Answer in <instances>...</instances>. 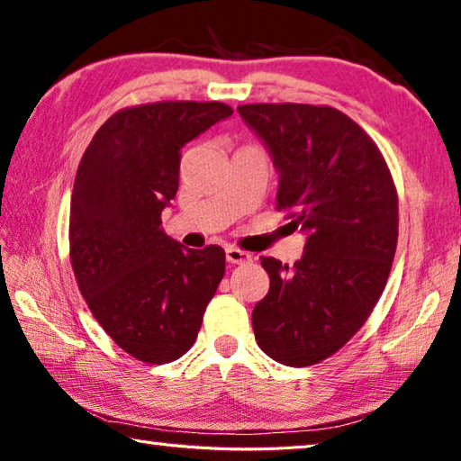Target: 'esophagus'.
<instances>
[{
    "label": "esophagus",
    "mask_w": 461,
    "mask_h": 461,
    "mask_svg": "<svg viewBox=\"0 0 461 461\" xmlns=\"http://www.w3.org/2000/svg\"><path fill=\"white\" fill-rule=\"evenodd\" d=\"M225 258H228L230 264H244V262L252 260V256H249L248 252H244V249L228 246V248H225Z\"/></svg>",
    "instance_id": "34e87169"
}]
</instances>
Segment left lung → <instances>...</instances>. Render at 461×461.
<instances>
[{
  "label": "left lung",
  "instance_id": "1",
  "mask_svg": "<svg viewBox=\"0 0 461 461\" xmlns=\"http://www.w3.org/2000/svg\"><path fill=\"white\" fill-rule=\"evenodd\" d=\"M238 112L272 154L278 212L307 236L294 267L260 256L270 288L252 313L256 341L280 364L313 366L354 338L384 291L399 240L396 186L374 140L339 109Z\"/></svg>",
  "mask_w": 461,
  "mask_h": 461
}]
</instances>
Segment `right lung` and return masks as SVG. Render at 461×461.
<instances>
[{
  "instance_id": "right-lung-1",
  "label": "right lung",
  "mask_w": 461,
  "mask_h": 461,
  "mask_svg": "<svg viewBox=\"0 0 461 461\" xmlns=\"http://www.w3.org/2000/svg\"><path fill=\"white\" fill-rule=\"evenodd\" d=\"M231 113L220 101L123 107L77 168L68 220L77 285L109 338L140 362L189 352L223 278V249L181 246L160 215L178 191L181 148Z\"/></svg>"
}]
</instances>
